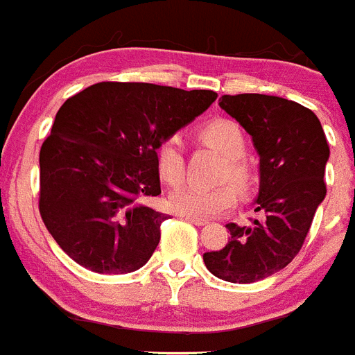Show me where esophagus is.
<instances>
[{"label": "esophagus", "instance_id": "34e87169", "mask_svg": "<svg viewBox=\"0 0 355 355\" xmlns=\"http://www.w3.org/2000/svg\"><path fill=\"white\" fill-rule=\"evenodd\" d=\"M183 218H184V220H190V222H193V224H197V225H206V224H208V220H206V218H200V216L183 215Z\"/></svg>", "mask_w": 355, "mask_h": 355}]
</instances>
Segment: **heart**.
I'll list each match as a JSON object with an SVG mask.
<instances>
[{"label": "heart", "mask_w": 355, "mask_h": 355, "mask_svg": "<svg viewBox=\"0 0 355 355\" xmlns=\"http://www.w3.org/2000/svg\"><path fill=\"white\" fill-rule=\"evenodd\" d=\"M200 140L216 149L225 158L222 167V180L233 181L241 192L249 190L252 184V171L243 159L247 153L245 135L236 122L227 119H215L200 128ZM156 168L167 184H180L184 175V155L180 137L171 135L163 139L156 147ZM236 202V192L233 184L222 183L216 187H197L184 184L171 193L168 206L180 215L213 216L225 209L233 208Z\"/></svg>", "instance_id": "obj_1"}]
</instances>
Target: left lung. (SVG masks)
Returning <instances> with one entry per match:
<instances>
[{"instance_id":"obj_1","label":"left lung","mask_w":355,"mask_h":355,"mask_svg":"<svg viewBox=\"0 0 355 355\" xmlns=\"http://www.w3.org/2000/svg\"><path fill=\"white\" fill-rule=\"evenodd\" d=\"M220 108L252 137L259 155L261 220L250 227L227 224L231 238L220 250L205 252L215 277L250 284L268 277L299 254L316 208L325 199L329 144L311 110L265 94L222 96Z\"/></svg>"}]
</instances>
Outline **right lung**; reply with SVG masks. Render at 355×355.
<instances>
[{
    "mask_svg": "<svg viewBox=\"0 0 355 355\" xmlns=\"http://www.w3.org/2000/svg\"><path fill=\"white\" fill-rule=\"evenodd\" d=\"M216 99L213 90L101 81L60 106L40 147L39 209L60 249L97 274L139 270L168 216L156 147Z\"/></svg>",
    "mask_w": 355,
    "mask_h": 355,
    "instance_id": "obj_1",
    "label": "right lung"
}]
</instances>
